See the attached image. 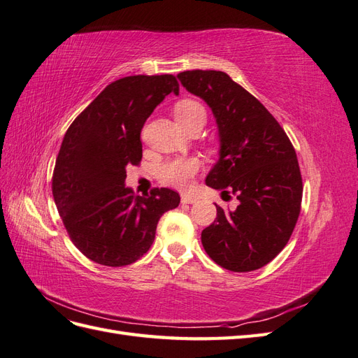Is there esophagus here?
I'll return each mask as SVG.
<instances>
[{
    "mask_svg": "<svg viewBox=\"0 0 358 358\" xmlns=\"http://www.w3.org/2000/svg\"><path fill=\"white\" fill-rule=\"evenodd\" d=\"M196 201H197V199L194 197V196H189V194H182V203L192 204V203H196Z\"/></svg>",
    "mask_w": 358,
    "mask_h": 358,
    "instance_id": "34e87169",
    "label": "esophagus"
}]
</instances>
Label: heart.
Segmentation results:
<instances>
[{"instance_id":"1","label":"heart","mask_w":358,"mask_h":358,"mask_svg":"<svg viewBox=\"0 0 358 358\" xmlns=\"http://www.w3.org/2000/svg\"><path fill=\"white\" fill-rule=\"evenodd\" d=\"M173 115H175L176 122L185 131L196 125L203 127L206 124V117H208L203 104L189 99L176 103ZM199 169L200 162L196 158H178L162 164L158 170V178L166 185L182 189L189 185L191 179L197 175Z\"/></svg>"}]
</instances>
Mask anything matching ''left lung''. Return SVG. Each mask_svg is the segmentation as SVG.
<instances>
[{
  "label": "left lung",
  "mask_w": 358,
  "mask_h": 358,
  "mask_svg": "<svg viewBox=\"0 0 358 358\" xmlns=\"http://www.w3.org/2000/svg\"><path fill=\"white\" fill-rule=\"evenodd\" d=\"M188 92L208 103L220 133V159L206 185L234 194V210L216 206L201 231L204 251L231 272H252L282 251L300 215L303 183L288 136L254 95L224 71H182ZM230 197V196H229Z\"/></svg>",
  "instance_id": "left-lung-1"
}]
</instances>
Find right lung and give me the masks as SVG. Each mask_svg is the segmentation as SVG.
I'll return each instance as SVG.
<instances>
[{"label":"right lung","instance_id":"1","mask_svg":"<svg viewBox=\"0 0 358 358\" xmlns=\"http://www.w3.org/2000/svg\"><path fill=\"white\" fill-rule=\"evenodd\" d=\"M179 83L173 74L128 76L107 85L64 136L52 194L71 242L92 262L128 266L155 239L162 213L180 203L176 191L136 196L127 167L142 159L140 133L155 107Z\"/></svg>","mask_w":358,"mask_h":358}]
</instances>
